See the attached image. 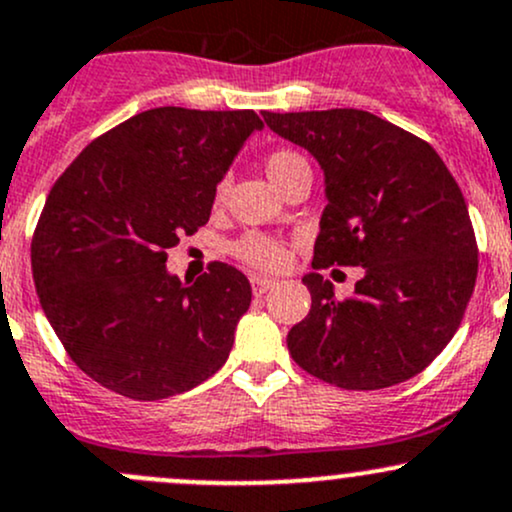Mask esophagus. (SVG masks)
I'll list each match as a JSON object with an SVG mask.
<instances>
[{
	"label": "esophagus",
	"instance_id": "esophagus-1",
	"mask_svg": "<svg viewBox=\"0 0 512 512\" xmlns=\"http://www.w3.org/2000/svg\"><path fill=\"white\" fill-rule=\"evenodd\" d=\"M250 282H252V291H255V296H262L265 291H269L274 284H277L274 279H269V277H252Z\"/></svg>",
	"mask_w": 512,
	"mask_h": 512
}]
</instances>
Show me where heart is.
Segmentation results:
<instances>
[{"label":"heart","instance_id":"obj_1","mask_svg":"<svg viewBox=\"0 0 512 512\" xmlns=\"http://www.w3.org/2000/svg\"><path fill=\"white\" fill-rule=\"evenodd\" d=\"M303 167H308L306 157L289 148L272 150V153L265 157V170L277 187H282L291 174L296 170H303ZM223 196H226V182H218L216 192H213L216 204H221ZM230 250H233V255L238 257V260H243L245 265L257 269H279L284 265V245L279 243V240L267 238V235H243L240 240H235Z\"/></svg>","mask_w":512,"mask_h":512}]
</instances>
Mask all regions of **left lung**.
Returning a JSON list of instances; mask_svg holds the SVG:
<instances>
[{
    "label": "left lung",
    "mask_w": 512,
    "mask_h": 512,
    "mask_svg": "<svg viewBox=\"0 0 512 512\" xmlns=\"http://www.w3.org/2000/svg\"><path fill=\"white\" fill-rule=\"evenodd\" d=\"M325 172L313 269L362 267L355 296L311 272V311L286 335L308 374L376 391L420 374L462 323L479 247L459 184L430 143L362 109L265 111Z\"/></svg>",
    "instance_id": "left-lung-1"
}]
</instances>
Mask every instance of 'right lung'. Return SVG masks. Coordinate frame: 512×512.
Instances as JSON below:
<instances>
[{"mask_svg": "<svg viewBox=\"0 0 512 512\" xmlns=\"http://www.w3.org/2000/svg\"><path fill=\"white\" fill-rule=\"evenodd\" d=\"M260 128L250 109L160 106L92 140L53 184L33 230V282L65 352L97 384L160 401L226 364L250 282L213 262L182 284L165 262L209 223L216 184Z\"/></svg>", "mask_w": 512, "mask_h": 512, "instance_id": "obj_1", "label": "right lung"}]
</instances>
